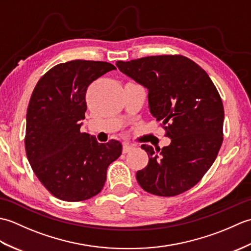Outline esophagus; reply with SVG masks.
<instances>
[{
    "instance_id": "34e87169",
    "label": "esophagus",
    "mask_w": 251,
    "mask_h": 251,
    "mask_svg": "<svg viewBox=\"0 0 251 251\" xmlns=\"http://www.w3.org/2000/svg\"><path fill=\"white\" fill-rule=\"evenodd\" d=\"M130 150H132V146L128 145V143H124L123 145V153H128Z\"/></svg>"
}]
</instances>
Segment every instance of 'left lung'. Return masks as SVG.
Here are the masks:
<instances>
[{"mask_svg":"<svg viewBox=\"0 0 251 251\" xmlns=\"http://www.w3.org/2000/svg\"><path fill=\"white\" fill-rule=\"evenodd\" d=\"M126 75L148 89L149 108L172 142L163 149L142 145L149 156L136 178L157 196H176L200 182L219 153L225 109L204 69L182 55L116 61Z\"/></svg>","mask_w":251,"mask_h":251,"instance_id":"1","label":"left lung"}]
</instances>
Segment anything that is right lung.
<instances>
[{
    "label": "right lung",
    "mask_w": 251,
    "mask_h": 251,
    "mask_svg": "<svg viewBox=\"0 0 251 251\" xmlns=\"http://www.w3.org/2000/svg\"><path fill=\"white\" fill-rule=\"evenodd\" d=\"M115 69L104 61L59 63L39 79L32 93L26 110V157L41 183L61 201L97 195L109 165L122 154L120 141L99 143L79 130L88 86Z\"/></svg>",
    "instance_id": "add662e5"
}]
</instances>
